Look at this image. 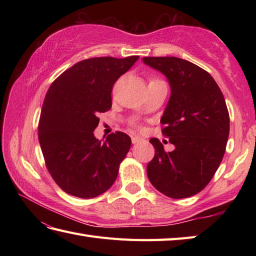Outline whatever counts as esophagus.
I'll use <instances>...</instances> for the list:
<instances>
[{"label": "esophagus", "instance_id": "1", "mask_svg": "<svg viewBox=\"0 0 256 256\" xmlns=\"http://www.w3.org/2000/svg\"><path fill=\"white\" fill-rule=\"evenodd\" d=\"M140 140H142V138H140V136H132V143L133 144H136V143H138V142H140Z\"/></svg>", "mask_w": 256, "mask_h": 256}]
</instances>
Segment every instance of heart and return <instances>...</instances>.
I'll use <instances>...</instances> for the list:
<instances>
[{"mask_svg": "<svg viewBox=\"0 0 256 256\" xmlns=\"http://www.w3.org/2000/svg\"><path fill=\"white\" fill-rule=\"evenodd\" d=\"M156 81H160V78H156V77H150V82H156ZM131 125H132V126H134V128H140L138 123L135 121V120H133V121L131 122Z\"/></svg>", "mask_w": 256, "mask_h": 256, "instance_id": "b5f03b06", "label": "heart"}]
</instances>
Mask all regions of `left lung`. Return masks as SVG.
Returning <instances> with one entry per match:
<instances>
[{"mask_svg":"<svg viewBox=\"0 0 256 256\" xmlns=\"http://www.w3.org/2000/svg\"><path fill=\"white\" fill-rule=\"evenodd\" d=\"M143 62L170 81V99L160 118L162 133L175 145L166 152L150 142L155 156L148 165L152 184L174 199L188 198L210 182L224 158L230 132L224 96L211 74L177 57H144Z\"/></svg>","mask_w":256,"mask_h":256,"instance_id":"obj_1","label":"left lung"}]
</instances>
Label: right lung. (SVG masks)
Segmentation results:
<instances>
[{
  "mask_svg": "<svg viewBox=\"0 0 256 256\" xmlns=\"http://www.w3.org/2000/svg\"><path fill=\"white\" fill-rule=\"evenodd\" d=\"M138 58L84 59L64 72L48 89L38 140L47 170L64 192L94 198L116 182L131 138L118 131L101 142L94 131L99 124L98 116L112 106L116 81Z\"/></svg>",
  "mask_w": 256,
  "mask_h": 256,
  "instance_id": "obj_1",
  "label": "right lung"
}]
</instances>
